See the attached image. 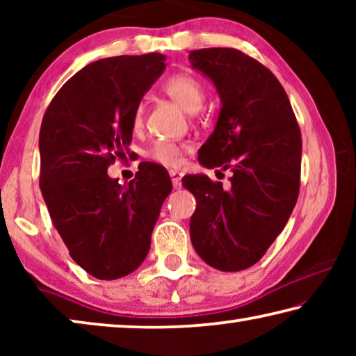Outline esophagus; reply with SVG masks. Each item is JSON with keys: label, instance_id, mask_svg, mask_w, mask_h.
<instances>
[{"label": "esophagus", "instance_id": "1", "mask_svg": "<svg viewBox=\"0 0 356 356\" xmlns=\"http://www.w3.org/2000/svg\"><path fill=\"white\" fill-rule=\"evenodd\" d=\"M170 176H171V180H172L174 188H180V180H182V172H179L176 170H171L170 171Z\"/></svg>", "mask_w": 356, "mask_h": 356}]
</instances>
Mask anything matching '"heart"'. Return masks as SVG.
<instances>
[{
  "label": "heart",
  "instance_id": "obj_1",
  "mask_svg": "<svg viewBox=\"0 0 356 356\" xmlns=\"http://www.w3.org/2000/svg\"><path fill=\"white\" fill-rule=\"evenodd\" d=\"M163 91L176 102L177 105L188 113L201 110L206 100V89L202 83L188 74H176L168 78L163 83ZM144 104H138L134 116H131V127L141 130L144 125ZM190 150L188 143L180 141H156L150 149V159L163 166H179L182 163V156Z\"/></svg>",
  "mask_w": 356,
  "mask_h": 356
}]
</instances>
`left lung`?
<instances>
[{"mask_svg":"<svg viewBox=\"0 0 356 356\" xmlns=\"http://www.w3.org/2000/svg\"><path fill=\"white\" fill-rule=\"evenodd\" d=\"M188 59L221 97L216 127L197 160L232 171L227 190L200 174L182 179L197 202L191 243L210 267L240 272L265 254L297 204L300 127L278 78L254 58L236 48H201Z\"/></svg>","mask_w":356,"mask_h":356,"instance_id":"8db88e82","label":"left lung"}]
</instances>
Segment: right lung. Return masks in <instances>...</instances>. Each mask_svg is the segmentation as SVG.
<instances>
[{
    "mask_svg": "<svg viewBox=\"0 0 356 356\" xmlns=\"http://www.w3.org/2000/svg\"><path fill=\"white\" fill-rule=\"evenodd\" d=\"M165 59L149 53L89 64L64 83L42 119V196L70 257L94 278L118 280L140 267L172 190L168 171L150 161L125 186L106 174L135 155L131 116Z\"/></svg>",
    "mask_w": 356,
    "mask_h": 356,
    "instance_id": "right-lung-1",
    "label": "right lung"
}]
</instances>
